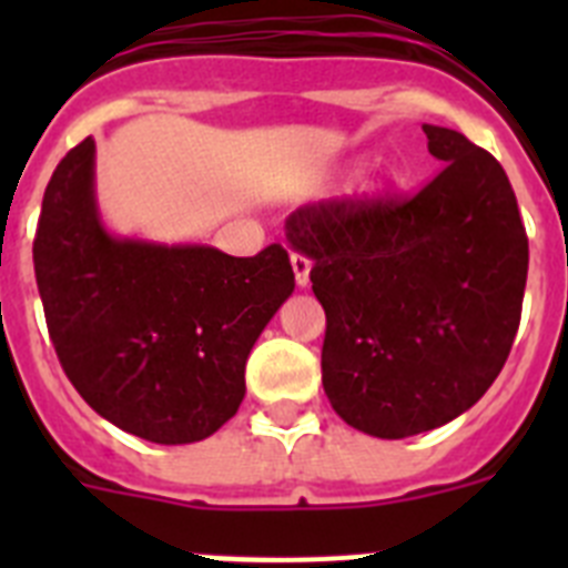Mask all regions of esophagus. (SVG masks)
Instances as JSON below:
<instances>
[{
  "label": "esophagus",
  "instance_id": "34e87169",
  "mask_svg": "<svg viewBox=\"0 0 568 568\" xmlns=\"http://www.w3.org/2000/svg\"><path fill=\"white\" fill-rule=\"evenodd\" d=\"M290 261H293L295 284H298V287H307V284H310V258H307V255L293 253V255H290Z\"/></svg>",
  "mask_w": 568,
  "mask_h": 568
}]
</instances>
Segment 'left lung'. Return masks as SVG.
<instances>
[{
	"mask_svg": "<svg viewBox=\"0 0 568 568\" xmlns=\"http://www.w3.org/2000/svg\"><path fill=\"white\" fill-rule=\"evenodd\" d=\"M424 133L440 170L415 195L304 204L284 224L327 313L324 393L346 424L386 440L478 404L509 358L529 270L498 159L458 130Z\"/></svg>",
	"mask_w": 568,
	"mask_h": 568,
	"instance_id": "left-lung-1",
	"label": "left lung"
}]
</instances>
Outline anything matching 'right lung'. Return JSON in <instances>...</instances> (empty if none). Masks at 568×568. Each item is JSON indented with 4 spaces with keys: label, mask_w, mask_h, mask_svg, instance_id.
I'll use <instances>...</instances> for the list:
<instances>
[{
    "label": "right lung",
    "mask_w": 568,
    "mask_h": 568,
    "mask_svg": "<svg viewBox=\"0 0 568 568\" xmlns=\"http://www.w3.org/2000/svg\"><path fill=\"white\" fill-rule=\"evenodd\" d=\"M84 139L50 175L33 270L64 375L102 418L153 444H193L244 400L261 329L293 295L287 250L235 258L104 230Z\"/></svg>",
    "instance_id": "add662e5"
}]
</instances>
